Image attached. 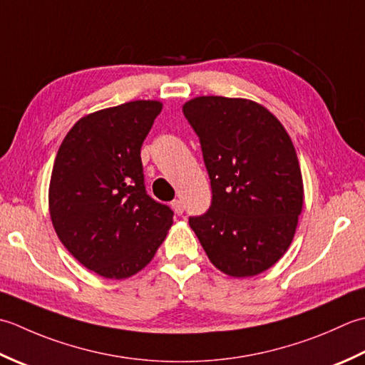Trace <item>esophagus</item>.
I'll return each mask as SVG.
<instances>
[{
	"label": "esophagus",
	"mask_w": 365,
	"mask_h": 365,
	"mask_svg": "<svg viewBox=\"0 0 365 365\" xmlns=\"http://www.w3.org/2000/svg\"><path fill=\"white\" fill-rule=\"evenodd\" d=\"M172 207H173L175 214H178V215H181V214L184 212V206H182L181 200H173V202H172Z\"/></svg>",
	"instance_id": "34e87169"
}]
</instances>
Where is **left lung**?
Here are the masks:
<instances>
[{"mask_svg":"<svg viewBox=\"0 0 365 365\" xmlns=\"http://www.w3.org/2000/svg\"><path fill=\"white\" fill-rule=\"evenodd\" d=\"M197 132L212 202L189 225L207 258L230 277L262 274L284 257L302 211L293 141L262 103L200 96L182 106Z\"/></svg>","mask_w":365,"mask_h":365,"instance_id":"left-lung-1","label":"left lung"}]
</instances>
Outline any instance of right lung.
I'll list each match as a JSON object with an SVG mask.
<instances>
[{"label":"right lung","mask_w":365,"mask_h":365,"mask_svg":"<svg viewBox=\"0 0 365 365\" xmlns=\"http://www.w3.org/2000/svg\"><path fill=\"white\" fill-rule=\"evenodd\" d=\"M162 111L132 101L85 115L59 146L48 211L59 241L106 279H128L154 258L173 211L148 195L141 145Z\"/></svg>","instance_id":"obj_1"}]
</instances>
